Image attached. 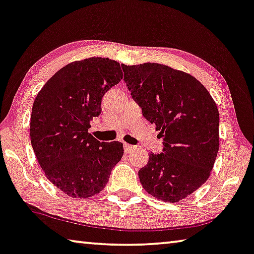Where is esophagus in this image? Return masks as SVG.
<instances>
[{
  "label": "esophagus",
  "instance_id": "1",
  "mask_svg": "<svg viewBox=\"0 0 254 254\" xmlns=\"http://www.w3.org/2000/svg\"><path fill=\"white\" fill-rule=\"evenodd\" d=\"M124 149H125V152H126V153H130V152H132V150L135 149V146H132V145H129V144L125 143L124 144Z\"/></svg>",
  "mask_w": 254,
  "mask_h": 254
}]
</instances>
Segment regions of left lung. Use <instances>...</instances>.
<instances>
[{
    "mask_svg": "<svg viewBox=\"0 0 254 254\" xmlns=\"http://www.w3.org/2000/svg\"><path fill=\"white\" fill-rule=\"evenodd\" d=\"M124 80L159 130L163 153L138 171L143 189L163 202L182 201L208 181L219 150L217 104L196 78L165 64H122Z\"/></svg>",
    "mask_w": 254,
    "mask_h": 254,
    "instance_id": "8db88e82",
    "label": "left lung"
}]
</instances>
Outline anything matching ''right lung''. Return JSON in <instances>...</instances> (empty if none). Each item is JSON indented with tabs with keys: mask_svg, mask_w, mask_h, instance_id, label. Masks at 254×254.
Listing matches in <instances>:
<instances>
[{
	"mask_svg": "<svg viewBox=\"0 0 254 254\" xmlns=\"http://www.w3.org/2000/svg\"><path fill=\"white\" fill-rule=\"evenodd\" d=\"M123 79L119 62L88 58L61 68L34 101L30 142L46 178L75 198L99 194L120 161V142L101 143L88 134L102 97Z\"/></svg>",
	"mask_w": 254,
	"mask_h": 254,
	"instance_id": "add662e5",
	"label": "right lung"
}]
</instances>
